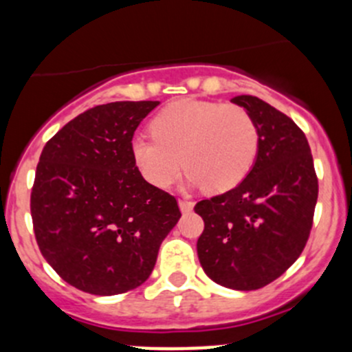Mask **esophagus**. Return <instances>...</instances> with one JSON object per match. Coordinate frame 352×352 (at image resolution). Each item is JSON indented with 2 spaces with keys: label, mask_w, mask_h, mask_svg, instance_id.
Segmentation results:
<instances>
[{
  "label": "esophagus",
  "mask_w": 352,
  "mask_h": 352,
  "mask_svg": "<svg viewBox=\"0 0 352 352\" xmlns=\"http://www.w3.org/2000/svg\"><path fill=\"white\" fill-rule=\"evenodd\" d=\"M195 203L193 201H188V200H179V208L183 213H190L193 210Z\"/></svg>",
  "instance_id": "1"
}]
</instances>
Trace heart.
<instances>
[{"label":"heart","instance_id":"obj_1","mask_svg":"<svg viewBox=\"0 0 352 352\" xmlns=\"http://www.w3.org/2000/svg\"><path fill=\"white\" fill-rule=\"evenodd\" d=\"M152 137H135L132 161L147 183L168 190L181 171L210 193L241 184L259 154V129L251 111L220 101H175L151 120Z\"/></svg>","mask_w":352,"mask_h":352}]
</instances>
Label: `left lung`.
<instances>
[{"label":"left lung","instance_id":"1","mask_svg":"<svg viewBox=\"0 0 352 352\" xmlns=\"http://www.w3.org/2000/svg\"><path fill=\"white\" fill-rule=\"evenodd\" d=\"M232 101L254 117L259 154L241 184L195 205L205 222L197 251L210 280L251 292L280 278L302 254L318 179L309 140L292 118L256 96Z\"/></svg>","mask_w":352,"mask_h":352}]
</instances>
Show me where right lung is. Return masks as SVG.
Wrapping results in <instances>:
<instances>
[{"label":"right lung","instance_id":"right-lung-1","mask_svg":"<svg viewBox=\"0 0 352 352\" xmlns=\"http://www.w3.org/2000/svg\"><path fill=\"white\" fill-rule=\"evenodd\" d=\"M157 104H98L43 147L30 195L35 239L81 292L110 296L142 285L179 220L176 198L147 183L130 154L133 132Z\"/></svg>","mask_w":352,"mask_h":352}]
</instances>
